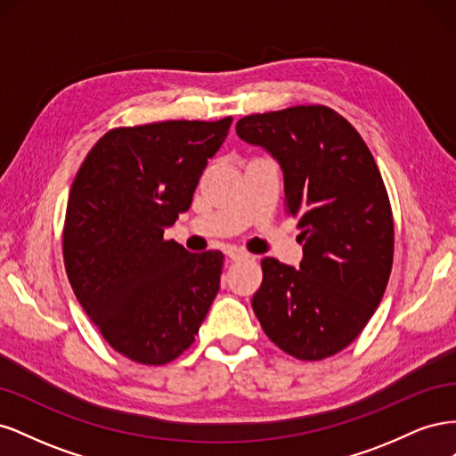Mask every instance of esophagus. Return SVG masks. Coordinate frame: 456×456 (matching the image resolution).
Returning a JSON list of instances; mask_svg holds the SVG:
<instances>
[{"mask_svg": "<svg viewBox=\"0 0 456 456\" xmlns=\"http://www.w3.org/2000/svg\"><path fill=\"white\" fill-rule=\"evenodd\" d=\"M224 255L230 258V260H245V258H251L249 253H245L241 249H236V247H228V249L224 251Z\"/></svg>", "mask_w": 456, "mask_h": 456, "instance_id": "1", "label": "esophagus"}]
</instances>
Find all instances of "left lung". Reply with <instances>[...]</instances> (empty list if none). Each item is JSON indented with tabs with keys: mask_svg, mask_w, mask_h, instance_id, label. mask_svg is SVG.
Returning a JSON list of instances; mask_svg holds the SVG:
<instances>
[{
	"mask_svg": "<svg viewBox=\"0 0 456 456\" xmlns=\"http://www.w3.org/2000/svg\"><path fill=\"white\" fill-rule=\"evenodd\" d=\"M240 139L266 148L298 218L300 270L266 256L253 310L266 337L302 362L335 355L380 305L394 262V216L362 134L333 108L291 106L245 116Z\"/></svg>",
	"mask_w": 456,
	"mask_h": 456,
	"instance_id": "obj_1",
	"label": "left lung"
}]
</instances>
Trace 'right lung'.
<instances>
[{"instance_id":"add662e5","label":"right lung","mask_w":456,"mask_h":456,"mask_svg":"<svg viewBox=\"0 0 456 456\" xmlns=\"http://www.w3.org/2000/svg\"><path fill=\"white\" fill-rule=\"evenodd\" d=\"M232 118L116 127L91 148L66 205L62 256L74 295L104 340L165 365L196 340L224 255H190L163 230L190 209Z\"/></svg>"}]
</instances>
